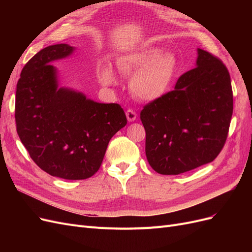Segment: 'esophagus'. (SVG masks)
Listing matches in <instances>:
<instances>
[{"label": "esophagus", "instance_id": "esophagus-1", "mask_svg": "<svg viewBox=\"0 0 252 252\" xmlns=\"http://www.w3.org/2000/svg\"><path fill=\"white\" fill-rule=\"evenodd\" d=\"M126 117H127V120L129 122H133V121L136 120V113L132 109H128L126 111Z\"/></svg>", "mask_w": 252, "mask_h": 252}]
</instances>
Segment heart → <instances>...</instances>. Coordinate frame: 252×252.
Instances as JSON below:
<instances>
[{
    "mask_svg": "<svg viewBox=\"0 0 252 252\" xmlns=\"http://www.w3.org/2000/svg\"><path fill=\"white\" fill-rule=\"evenodd\" d=\"M122 74L132 75L130 89L142 101L152 102L162 97L168 90L178 68V59L170 51L162 52L158 47H145L124 55L117 60ZM104 84H113L116 75L109 67L98 72Z\"/></svg>",
    "mask_w": 252,
    "mask_h": 252,
    "instance_id": "1",
    "label": "heart"
}]
</instances>
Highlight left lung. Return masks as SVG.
I'll return each mask as SVG.
<instances>
[{"label":"left lung","instance_id":"obj_1","mask_svg":"<svg viewBox=\"0 0 252 252\" xmlns=\"http://www.w3.org/2000/svg\"><path fill=\"white\" fill-rule=\"evenodd\" d=\"M232 111L228 69L220 59L199 48L193 69L141 111L152 169L180 174L212 162L225 145Z\"/></svg>","mask_w":252,"mask_h":252}]
</instances>
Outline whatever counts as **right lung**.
Here are the masks:
<instances>
[{
  "label": "right lung",
  "mask_w": 252,
  "mask_h": 252,
  "mask_svg": "<svg viewBox=\"0 0 252 252\" xmlns=\"http://www.w3.org/2000/svg\"><path fill=\"white\" fill-rule=\"evenodd\" d=\"M73 50L68 44L51 45L28 61L17 84L14 118L21 142L42 170L85 180L100 168L110 139L127 119L119 104L59 88L57 68L49 63Z\"/></svg>",
  "instance_id": "obj_1"
}]
</instances>
